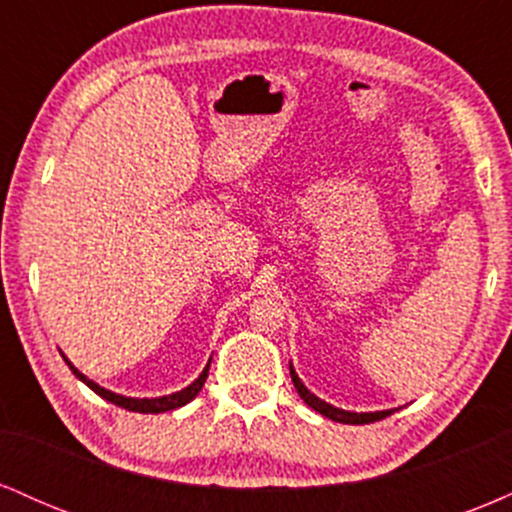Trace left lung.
I'll list each match as a JSON object with an SVG mask.
<instances>
[{
  "mask_svg": "<svg viewBox=\"0 0 512 512\" xmlns=\"http://www.w3.org/2000/svg\"><path fill=\"white\" fill-rule=\"evenodd\" d=\"M289 370H291L293 387H296L298 395H301L303 402L308 404V407H313L315 411H320V414L327 416V419L339 421V424H373V421H380V419H385V416L392 414V409H387V411H370V414H356V411H344V409L332 407V404L322 402L320 397H315L313 392H310L308 387L301 383V378H298L296 370H293V366H289Z\"/></svg>",
  "mask_w": 512,
  "mask_h": 512,
  "instance_id": "obj_1",
  "label": "left lung"
}]
</instances>
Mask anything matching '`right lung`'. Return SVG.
<instances>
[{"instance_id":"1","label":"right lung","mask_w":512,"mask_h":512,"mask_svg":"<svg viewBox=\"0 0 512 512\" xmlns=\"http://www.w3.org/2000/svg\"><path fill=\"white\" fill-rule=\"evenodd\" d=\"M67 361V358H64ZM69 363V361H67ZM211 363V361H209ZM209 363L207 368L202 370V375L192 383L190 387H185V390L175 392V395H166V397H154V399H137V397H122V395H115V392L105 390V387L96 385L93 380H88L84 373H79L72 363H69V368H72V373L76 375V378L81 380V383H86L88 387H91L96 395H101L103 399H108V402L117 404V407L127 409V411H139V414H161V411H170V409H178L182 407V404H187L190 399H195L199 395V390H202L204 383H207V375H209Z\"/></svg>"}]
</instances>
